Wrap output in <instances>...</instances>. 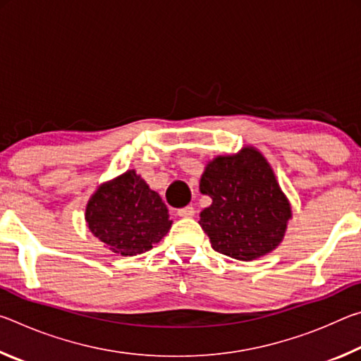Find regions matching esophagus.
Masks as SVG:
<instances>
[{"mask_svg":"<svg viewBox=\"0 0 361 361\" xmlns=\"http://www.w3.org/2000/svg\"><path fill=\"white\" fill-rule=\"evenodd\" d=\"M194 213H195V210H194V207H191V205L185 207V209L176 210V215L181 216V218H192Z\"/></svg>","mask_w":361,"mask_h":361,"instance_id":"obj_1","label":"esophagus"}]
</instances>
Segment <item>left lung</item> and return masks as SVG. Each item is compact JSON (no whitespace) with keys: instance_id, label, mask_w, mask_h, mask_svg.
I'll use <instances>...</instances> for the list:
<instances>
[{"instance_id":"8db88e82","label":"left lung","mask_w":361,"mask_h":361,"mask_svg":"<svg viewBox=\"0 0 361 361\" xmlns=\"http://www.w3.org/2000/svg\"><path fill=\"white\" fill-rule=\"evenodd\" d=\"M212 205L199 224L213 250L239 261L262 258L282 243L293 218L272 166L255 146L207 162L199 183Z\"/></svg>"}]
</instances>
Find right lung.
<instances>
[{
    "mask_svg": "<svg viewBox=\"0 0 361 361\" xmlns=\"http://www.w3.org/2000/svg\"><path fill=\"white\" fill-rule=\"evenodd\" d=\"M84 218L94 237L121 256L148 252L173 223L161 195L133 169L102 183L90 195Z\"/></svg>",
    "mask_w": 361,
    "mask_h": 361,
    "instance_id": "right-lung-1",
    "label": "right lung"
}]
</instances>
